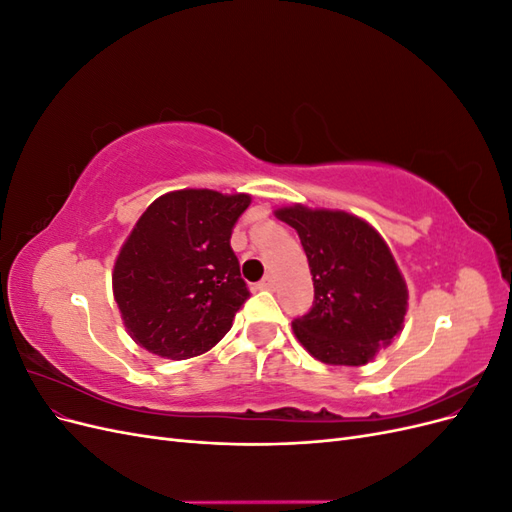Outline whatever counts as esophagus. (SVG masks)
<instances>
[{"instance_id":"1","label":"esophagus","mask_w":512,"mask_h":512,"mask_svg":"<svg viewBox=\"0 0 512 512\" xmlns=\"http://www.w3.org/2000/svg\"><path fill=\"white\" fill-rule=\"evenodd\" d=\"M275 286V280H273V277L271 275H267V277H262V280L256 284V288L258 290H271Z\"/></svg>"}]
</instances>
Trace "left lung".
<instances>
[{
	"mask_svg": "<svg viewBox=\"0 0 512 512\" xmlns=\"http://www.w3.org/2000/svg\"><path fill=\"white\" fill-rule=\"evenodd\" d=\"M299 232L314 280V305L294 335L327 365H365L404 327L408 288L380 232L346 211L282 207Z\"/></svg>",
	"mask_w": 512,
	"mask_h": 512,
	"instance_id": "8db88e82",
	"label": "left lung"
}]
</instances>
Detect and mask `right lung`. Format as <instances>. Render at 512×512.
Here are the masks:
<instances>
[{"label": "right lung", "mask_w": 512, "mask_h": 512, "mask_svg": "<svg viewBox=\"0 0 512 512\" xmlns=\"http://www.w3.org/2000/svg\"><path fill=\"white\" fill-rule=\"evenodd\" d=\"M247 194L177 190L153 200L123 243L113 294L130 337L164 359H190L230 331L250 299L232 228Z\"/></svg>", "instance_id": "add662e5"}]
</instances>
